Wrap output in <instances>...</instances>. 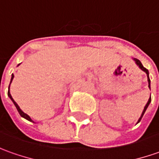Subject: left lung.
<instances>
[{
    "label": "left lung",
    "mask_w": 159,
    "mask_h": 159,
    "mask_svg": "<svg viewBox=\"0 0 159 159\" xmlns=\"http://www.w3.org/2000/svg\"><path fill=\"white\" fill-rule=\"evenodd\" d=\"M133 60L134 61V63L136 64V65H137L138 67L141 69L142 70H143L144 72L147 74V79H148V83H149V89H150V77H149V70H147L145 67H143V65L142 64V63H141V61L140 60H138V59H136V58H133ZM150 102H151V98H149V101L147 102V103H146V105L144 106V109H143V112H142V115H141V117L139 118V119H138V121H137V123L136 124H138L140 121H141V119H142V118H143V116L144 115V113H145V111H146V110H147V108H148V106L150 105Z\"/></svg>",
    "instance_id": "8db88e82"
}]
</instances>
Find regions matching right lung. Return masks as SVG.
Returning <instances> with one entry per match:
<instances>
[{"instance_id":"obj_1","label":"right lung","mask_w":159,"mask_h":159,"mask_svg":"<svg viewBox=\"0 0 159 159\" xmlns=\"http://www.w3.org/2000/svg\"><path fill=\"white\" fill-rule=\"evenodd\" d=\"M19 64H18V65H19ZM18 65H17V66H18ZM13 79H14V74H12V75H11V80H10V83H9V86H10L11 82H12ZM9 91H8V96H9V98H10V100L13 102V103H14V105H15L16 108V110H17L18 113L20 114V116H21L22 118H24V119H27L28 121H31V122H33V123H35L34 120H33V119L30 118V116H29V115H27L26 113L24 112V111H22L21 109H20V107L18 106V104H17V103H16L15 101H14V99L12 98V96H11V95H10V92H9Z\"/></svg>"}]
</instances>
